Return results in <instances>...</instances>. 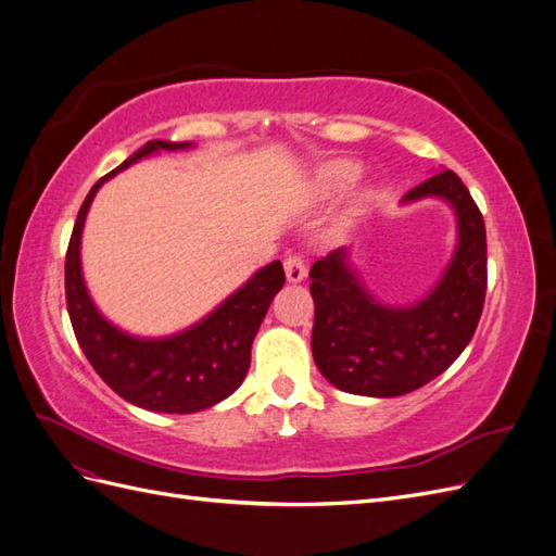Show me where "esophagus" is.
Here are the masks:
<instances>
[{
    "label": "esophagus",
    "instance_id": "34e87169",
    "mask_svg": "<svg viewBox=\"0 0 556 556\" xmlns=\"http://www.w3.org/2000/svg\"><path fill=\"white\" fill-rule=\"evenodd\" d=\"M285 276H288L290 282H301L306 278V262L304 257L299 255H292L285 260Z\"/></svg>",
    "mask_w": 556,
    "mask_h": 556
}]
</instances>
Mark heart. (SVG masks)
<instances>
[{"label": "heart", "instance_id": "heart-1", "mask_svg": "<svg viewBox=\"0 0 556 556\" xmlns=\"http://www.w3.org/2000/svg\"><path fill=\"white\" fill-rule=\"evenodd\" d=\"M357 176H359V166L355 162L336 160V162L325 164L323 169L317 172V176H315V190L319 194L329 197V194H336V192L350 188V185L357 180Z\"/></svg>", "mask_w": 556, "mask_h": 556}]
</instances>
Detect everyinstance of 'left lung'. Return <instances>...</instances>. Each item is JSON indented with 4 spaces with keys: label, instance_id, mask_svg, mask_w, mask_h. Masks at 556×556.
I'll return each instance as SVG.
<instances>
[{
    "label": "left lung",
    "instance_id": "obj_1",
    "mask_svg": "<svg viewBox=\"0 0 556 556\" xmlns=\"http://www.w3.org/2000/svg\"><path fill=\"white\" fill-rule=\"evenodd\" d=\"M441 197L457 213L459 243L439 285L413 306H382L352 271L348 248L311 268L313 359L333 387L401 396L441 376L470 343L486 292V233L478 204L454 172L419 182L403 201Z\"/></svg>",
    "mask_w": 556,
    "mask_h": 556
}]
</instances>
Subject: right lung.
I'll return each mask as SVG.
<instances>
[{"mask_svg":"<svg viewBox=\"0 0 556 556\" xmlns=\"http://www.w3.org/2000/svg\"><path fill=\"white\" fill-rule=\"evenodd\" d=\"M190 146L148 141L117 169L99 178L78 211L64 262L66 311L83 355L99 378L134 406L178 415L211 408L239 390L250 368L252 341L285 282L282 264L276 260L260 268L243 288L227 296L194 327L166 339H137L113 327L92 304L80 271V233L97 190L111 176L157 150H182Z\"/></svg>","mask_w":556,"mask_h":556,"instance_id":"1","label":"right lung"}]
</instances>
